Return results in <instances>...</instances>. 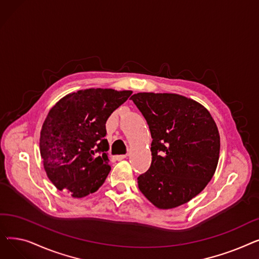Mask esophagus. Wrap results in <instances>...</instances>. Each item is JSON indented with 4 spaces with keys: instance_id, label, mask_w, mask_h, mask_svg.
Here are the masks:
<instances>
[{
    "instance_id": "obj_1",
    "label": "esophagus",
    "mask_w": 259,
    "mask_h": 259,
    "mask_svg": "<svg viewBox=\"0 0 259 259\" xmlns=\"http://www.w3.org/2000/svg\"><path fill=\"white\" fill-rule=\"evenodd\" d=\"M126 157H127V155H117V156H115V159L116 160H121V159H124Z\"/></svg>"
}]
</instances>
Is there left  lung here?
Listing matches in <instances>:
<instances>
[{
  "label": "left lung",
  "mask_w": 259,
  "mask_h": 259,
  "mask_svg": "<svg viewBox=\"0 0 259 259\" xmlns=\"http://www.w3.org/2000/svg\"><path fill=\"white\" fill-rule=\"evenodd\" d=\"M151 132L152 161L140 175L141 192L158 209L180 207L199 194L219 164L221 138L210 112L175 93L131 97Z\"/></svg>",
  "instance_id": "obj_1"
}]
</instances>
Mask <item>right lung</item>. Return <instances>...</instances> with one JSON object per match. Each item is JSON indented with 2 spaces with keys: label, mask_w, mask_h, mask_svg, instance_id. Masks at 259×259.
Listing matches in <instances>:
<instances>
[{
  "label": "right lung",
  "mask_w": 259,
  "mask_h": 259,
  "mask_svg": "<svg viewBox=\"0 0 259 259\" xmlns=\"http://www.w3.org/2000/svg\"><path fill=\"white\" fill-rule=\"evenodd\" d=\"M132 91L90 88L65 95L48 112L39 152L50 182L74 198L98 191L111 167L106 121Z\"/></svg>",
  "instance_id": "add662e5"
}]
</instances>
